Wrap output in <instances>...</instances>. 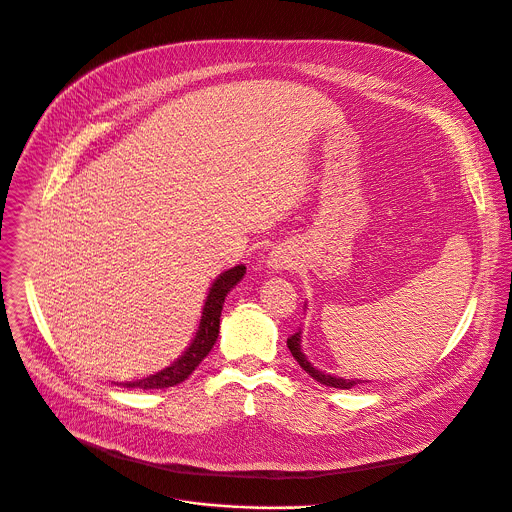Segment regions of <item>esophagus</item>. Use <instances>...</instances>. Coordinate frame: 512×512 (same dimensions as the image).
<instances>
[{
	"label": "esophagus",
	"mask_w": 512,
	"mask_h": 512,
	"mask_svg": "<svg viewBox=\"0 0 512 512\" xmlns=\"http://www.w3.org/2000/svg\"><path fill=\"white\" fill-rule=\"evenodd\" d=\"M296 265H298V261H296L294 251H289V247H285V245L275 247L269 253V257H267V269L271 273H277V271H283V269H291V267H296Z\"/></svg>",
	"instance_id": "esophagus-1"
}]
</instances>
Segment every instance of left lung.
Wrapping results in <instances>:
<instances>
[{"instance_id":"left-lung-1","label":"left lung","mask_w":512,"mask_h":512,"mask_svg":"<svg viewBox=\"0 0 512 512\" xmlns=\"http://www.w3.org/2000/svg\"><path fill=\"white\" fill-rule=\"evenodd\" d=\"M287 348H289L291 356H294V358L298 360L300 367H302L310 377H314V381H318V383H322V385H326V387H334V389H352V387H356V385L362 383V381H358V379H342V377H334V375H326V373L318 371V369L314 367V364L308 360V356L304 354V350H302V330L296 332L294 336L287 338Z\"/></svg>"}]
</instances>
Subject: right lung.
I'll list each match as a JSON object with an SVG mask.
<instances>
[{"label":"right lung","instance_id":"add662e5","mask_svg":"<svg viewBox=\"0 0 512 512\" xmlns=\"http://www.w3.org/2000/svg\"><path fill=\"white\" fill-rule=\"evenodd\" d=\"M245 271H247L245 265H235V267L223 271L212 281V285L208 287V296L202 306V316H200L196 336L190 342V346L170 364V367H166L164 371H160L156 375L143 377L137 381L119 383V385H123L127 389L150 391V389L174 387V385L182 383L184 379H188L192 375V371L204 360V356L210 352V348L214 346V342L218 338V328H221V312H223L225 298L229 296V291L243 279Z\"/></svg>","mask_w":512,"mask_h":512}]
</instances>
